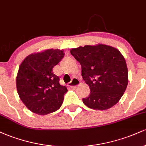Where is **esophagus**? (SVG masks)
<instances>
[{
    "label": "esophagus",
    "mask_w": 146,
    "mask_h": 146,
    "mask_svg": "<svg viewBox=\"0 0 146 146\" xmlns=\"http://www.w3.org/2000/svg\"><path fill=\"white\" fill-rule=\"evenodd\" d=\"M80 80H79L78 78H74L72 79L71 82H69L68 84V86L69 87H71V88H76L77 86H78L79 85H80Z\"/></svg>",
    "instance_id": "esophagus-1"
}]
</instances>
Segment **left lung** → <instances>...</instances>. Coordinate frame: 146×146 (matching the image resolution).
Here are the masks:
<instances>
[{"mask_svg": "<svg viewBox=\"0 0 146 146\" xmlns=\"http://www.w3.org/2000/svg\"><path fill=\"white\" fill-rule=\"evenodd\" d=\"M71 54L82 66V76L90 95L82 101L94 110L108 109L120 100L128 83L124 57L109 45H85L71 48Z\"/></svg>", "mask_w": 146, "mask_h": 146, "instance_id": "1", "label": "left lung"}]
</instances>
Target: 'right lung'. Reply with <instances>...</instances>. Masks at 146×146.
<instances>
[{
	"mask_svg": "<svg viewBox=\"0 0 146 146\" xmlns=\"http://www.w3.org/2000/svg\"><path fill=\"white\" fill-rule=\"evenodd\" d=\"M64 56V50L46 49L27 56L19 66L16 88L20 98L32 113L45 115L62 106L68 91L60 84L53 68Z\"/></svg>",
	"mask_w": 146,
	"mask_h": 146,
	"instance_id": "1",
	"label": "right lung"
}]
</instances>
